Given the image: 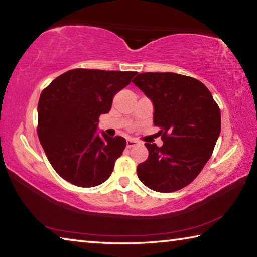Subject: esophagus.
I'll list each match as a JSON object with an SVG mask.
<instances>
[{
  "mask_svg": "<svg viewBox=\"0 0 257 257\" xmlns=\"http://www.w3.org/2000/svg\"><path fill=\"white\" fill-rule=\"evenodd\" d=\"M138 144H139V142L137 141V139H135V138H128L127 139V147H128V149H132V147L136 146Z\"/></svg>",
  "mask_w": 257,
  "mask_h": 257,
  "instance_id": "esophagus-1",
  "label": "esophagus"
}]
</instances>
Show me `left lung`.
<instances>
[{
	"label": "left lung",
	"mask_w": 257,
	"mask_h": 257,
	"mask_svg": "<svg viewBox=\"0 0 257 257\" xmlns=\"http://www.w3.org/2000/svg\"><path fill=\"white\" fill-rule=\"evenodd\" d=\"M133 82L154 106L163 145L145 143L149 158L137 176L150 189L171 193L189 185L210 160L221 132V113L207 87L173 72H143Z\"/></svg>",
	"instance_id": "left-lung-1"
}]
</instances>
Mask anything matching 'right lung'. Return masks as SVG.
I'll return each mask as SVG.
<instances>
[{"label":"right lung","instance_id":"right-lung-1","mask_svg":"<svg viewBox=\"0 0 257 257\" xmlns=\"http://www.w3.org/2000/svg\"><path fill=\"white\" fill-rule=\"evenodd\" d=\"M135 71L73 69L43 90L38 101L37 134L54 170L78 187H95L108 179L125 147L121 136L97 133L98 118L128 86Z\"/></svg>","mask_w":257,"mask_h":257}]
</instances>
